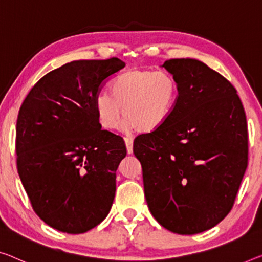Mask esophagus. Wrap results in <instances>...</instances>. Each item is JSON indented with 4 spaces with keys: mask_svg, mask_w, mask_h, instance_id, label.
Segmentation results:
<instances>
[{
    "mask_svg": "<svg viewBox=\"0 0 262 262\" xmlns=\"http://www.w3.org/2000/svg\"><path fill=\"white\" fill-rule=\"evenodd\" d=\"M124 140H125V144H126L127 154L131 155L132 152H134V139L130 138V137H124Z\"/></svg>",
    "mask_w": 262,
    "mask_h": 262,
    "instance_id": "34e87169",
    "label": "esophagus"
}]
</instances>
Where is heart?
Wrapping results in <instances>:
<instances>
[{
    "instance_id": "1",
    "label": "heart",
    "mask_w": 262,
    "mask_h": 262,
    "mask_svg": "<svg viewBox=\"0 0 262 262\" xmlns=\"http://www.w3.org/2000/svg\"><path fill=\"white\" fill-rule=\"evenodd\" d=\"M110 92L100 91L95 96L99 125L112 130L124 114L127 130L151 134L170 118L178 100L179 86L174 76L167 71L131 69L116 76Z\"/></svg>"
}]
</instances>
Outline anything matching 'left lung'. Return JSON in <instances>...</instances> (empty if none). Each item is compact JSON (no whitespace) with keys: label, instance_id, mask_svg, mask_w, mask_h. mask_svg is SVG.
Segmentation results:
<instances>
[{"label":"left lung","instance_id":"obj_1","mask_svg":"<svg viewBox=\"0 0 262 262\" xmlns=\"http://www.w3.org/2000/svg\"><path fill=\"white\" fill-rule=\"evenodd\" d=\"M179 96L164 125L137 136L144 192L155 219L178 234L218 225L232 210L248 165L246 115L235 88L192 58L163 64Z\"/></svg>","mask_w":262,"mask_h":262}]
</instances>
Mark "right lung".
<instances>
[{"mask_svg": "<svg viewBox=\"0 0 262 262\" xmlns=\"http://www.w3.org/2000/svg\"><path fill=\"white\" fill-rule=\"evenodd\" d=\"M124 67L117 57L64 64L43 76L19 108V178L36 214L57 231H90L114 203L126 146L122 137L102 130L94 99Z\"/></svg>", "mask_w": 262, "mask_h": 262, "instance_id": "obj_1", "label": "right lung"}]
</instances>
